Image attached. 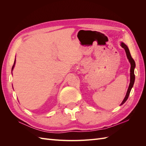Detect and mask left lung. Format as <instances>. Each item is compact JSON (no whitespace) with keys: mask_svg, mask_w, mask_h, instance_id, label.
Returning <instances> with one entry per match:
<instances>
[{"mask_svg":"<svg viewBox=\"0 0 146 146\" xmlns=\"http://www.w3.org/2000/svg\"><path fill=\"white\" fill-rule=\"evenodd\" d=\"M121 46L122 48H123L125 49L127 58H128V59H129L130 63L131 64L130 85H129V88H128V90H127V94H126L125 98H124V99L123 100L122 104H121V105H123V104H124L126 102V100H127L128 98H129V94H130V92L131 91V88L133 86V84H134V82H135V74H134V69H135V62L134 60L133 59V58H132L131 56V54H130L129 49V48H128V47L124 43H123V42H121Z\"/></svg>","mask_w":146,"mask_h":146,"instance_id":"1","label":"left lung"}]
</instances>
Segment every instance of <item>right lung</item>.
I'll use <instances>...</instances> for the list:
<instances>
[{
	"label": "right lung",
	"instance_id": "1",
	"mask_svg": "<svg viewBox=\"0 0 146 146\" xmlns=\"http://www.w3.org/2000/svg\"><path fill=\"white\" fill-rule=\"evenodd\" d=\"M15 61H16V60H15V62H14V64H13V67H12V69H11L12 70L13 69V68H14V66H15Z\"/></svg>",
	"mask_w": 146,
	"mask_h": 146
}]
</instances>
